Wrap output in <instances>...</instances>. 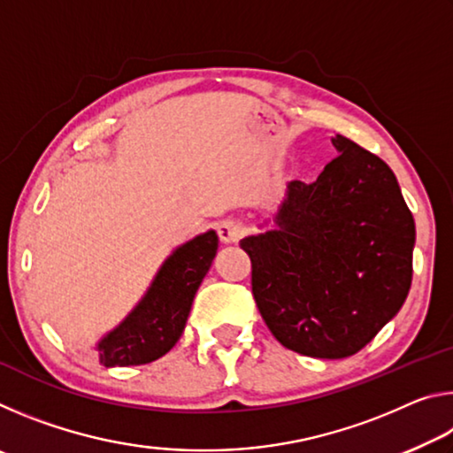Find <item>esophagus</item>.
I'll list each match as a JSON object with an SVG mask.
<instances>
[{"label": "esophagus", "mask_w": 453, "mask_h": 453, "mask_svg": "<svg viewBox=\"0 0 453 453\" xmlns=\"http://www.w3.org/2000/svg\"><path fill=\"white\" fill-rule=\"evenodd\" d=\"M218 235L224 243H237L243 237V227L240 221L226 219L218 226Z\"/></svg>", "instance_id": "esophagus-1"}]
</instances>
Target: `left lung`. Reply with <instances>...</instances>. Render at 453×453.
I'll return each mask as SVG.
<instances>
[{
    "mask_svg": "<svg viewBox=\"0 0 453 453\" xmlns=\"http://www.w3.org/2000/svg\"><path fill=\"white\" fill-rule=\"evenodd\" d=\"M316 181H289L270 232L243 237L251 291L283 348L340 359L392 319L411 286L416 224L389 165L348 137Z\"/></svg>",
    "mask_w": 453,
    "mask_h": 453,
    "instance_id": "obj_1",
    "label": "left lung"
}]
</instances>
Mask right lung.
I'll list each match as a JSON object with an SVG mask.
<instances>
[{
    "label": "right lung",
    "instance_id": "obj_1",
    "mask_svg": "<svg viewBox=\"0 0 453 453\" xmlns=\"http://www.w3.org/2000/svg\"><path fill=\"white\" fill-rule=\"evenodd\" d=\"M218 251V234L210 229L180 245L159 267L148 294L134 311L99 340L96 357L105 367L142 365L165 356L186 327L196 291Z\"/></svg>",
    "mask_w": 453,
    "mask_h": 453
}]
</instances>
